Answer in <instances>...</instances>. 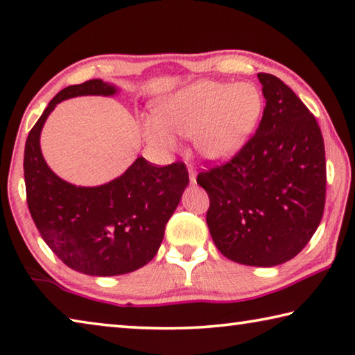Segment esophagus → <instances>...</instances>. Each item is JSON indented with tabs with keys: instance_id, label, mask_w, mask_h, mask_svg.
I'll use <instances>...</instances> for the list:
<instances>
[{
	"instance_id": "1",
	"label": "esophagus",
	"mask_w": 355,
	"mask_h": 355,
	"mask_svg": "<svg viewBox=\"0 0 355 355\" xmlns=\"http://www.w3.org/2000/svg\"><path fill=\"white\" fill-rule=\"evenodd\" d=\"M188 172H189V182H191L192 184H196V182H197V173H196V171H194V167L189 166V167H188Z\"/></svg>"
}]
</instances>
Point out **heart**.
<instances>
[{
    "label": "heart",
    "mask_w": 355,
    "mask_h": 355,
    "mask_svg": "<svg viewBox=\"0 0 355 355\" xmlns=\"http://www.w3.org/2000/svg\"><path fill=\"white\" fill-rule=\"evenodd\" d=\"M263 96L254 83L197 82L166 98L158 116L141 121L147 143L159 152L177 149L175 135L194 137L208 159H223L241 149L257 125Z\"/></svg>",
    "instance_id": "b5f03b06"
}]
</instances>
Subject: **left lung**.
Segmentation results:
<instances>
[{
	"mask_svg": "<svg viewBox=\"0 0 355 355\" xmlns=\"http://www.w3.org/2000/svg\"><path fill=\"white\" fill-rule=\"evenodd\" d=\"M259 127L233 159L200 172L206 223L218 251L254 267L292 259L311 241L326 202L324 141L315 116L284 82L259 73Z\"/></svg>",
	"mask_w": 355,
	"mask_h": 355,
	"instance_id": "1",
	"label": "left lung"
}]
</instances>
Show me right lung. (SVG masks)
<instances>
[{"label": "right lung", "instance_id": "add662e5", "mask_svg": "<svg viewBox=\"0 0 355 355\" xmlns=\"http://www.w3.org/2000/svg\"><path fill=\"white\" fill-rule=\"evenodd\" d=\"M116 93L118 88L101 79L63 88L24 147L26 197L38 233L63 263L89 276L125 275L150 262L189 184L183 163L158 167L143 157L121 177L93 188L71 184L49 169L40 133L55 105L77 96Z\"/></svg>", "mask_w": 355, "mask_h": 355}]
</instances>
